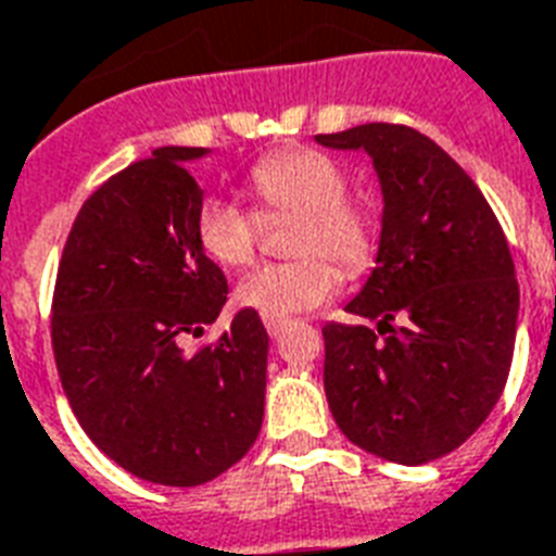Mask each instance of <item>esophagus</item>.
Listing matches in <instances>:
<instances>
[{
    "mask_svg": "<svg viewBox=\"0 0 556 556\" xmlns=\"http://www.w3.org/2000/svg\"><path fill=\"white\" fill-rule=\"evenodd\" d=\"M286 326H288V320H279V317H265V329H268L270 338H277V334L282 332Z\"/></svg>",
    "mask_w": 556,
    "mask_h": 556,
    "instance_id": "esophagus-1",
    "label": "esophagus"
}]
</instances>
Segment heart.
I'll list each match as a JSON object with an SVG mask.
<instances>
[{
    "label": "heart",
    "instance_id": "obj_1",
    "mask_svg": "<svg viewBox=\"0 0 556 556\" xmlns=\"http://www.w3.org/2000/svg\"><path fill=\"white\" fill-rule=\"evenodd\" d=\"M248 189L262 212H300L291 250L300 260L270 262L250 270L236 300L262 317H291L320 306L341 288V270L367 268L376 250L370 212L346 198L350 180L332 156L315 148H291L262 156L250 168ZM198 244L224 268H241L256 256L260 215L232 198L210 194L194 215ZM326 255L336 260L326 261Z\"/></svg>",
    "mask_w": 556,
    "mask_h": 556
}]
</instances>
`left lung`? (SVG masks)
<instances>
[{
  "instance_id": "obj_1",
  "label": "left lung",
  "mask_w": 556,
  "mask_h": 556,
  "mask_svg": "<svg viewBox=\"0 0 556 556\" xmlns=\"http://www.w3.org/2000/svg\"><path fill=\"white\" fill-rule=\"evenodd\" d=\"M367 151L379 175V256L346 312L324 326V388L338 429L370 455L417 466L490 417L510 372L519 282L476 180L414 127L370 122L320 134Z\"/></svg>"
}]
</instances>
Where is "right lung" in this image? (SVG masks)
<instances>
[{
    "mask_svg": "<svg viewBox=\"0 0 556 556\" xmlns=\"http://www.w3.org/2000/svg\"><path fill=\"white\" fill-rule=\"evenodd\" d=\"M203 148H156L84 201L58 265L52 350L80 429L130 476L198 486L256 443L268 332L241 308L215 344L184 341L227 303L194 236Z\"/></svg>",
    "mask_w": 556,
    "mask_h": 556,
    "instance_id": "right-lung-1",
    "label": "right lung"
}]
</instances>
